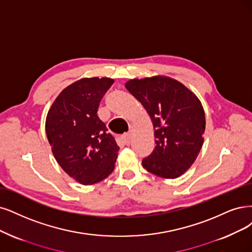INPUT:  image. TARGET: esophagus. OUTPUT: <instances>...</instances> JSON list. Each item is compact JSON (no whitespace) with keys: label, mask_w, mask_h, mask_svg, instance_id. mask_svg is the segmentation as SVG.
I'll list each match as a JSON object with an SVG mask.
<instances>
[{"label":"esophagus","mask_w":252,"mask_h":252,"mask_svg":"<svg viewBox=\"0 0 252 252\" xmlns=\"http://www.w3.org/2000/svg\"><path fill=\"white\" fill-rule=\"evenodd\" d=\"M121 138H123V141L126 145H128L132 141V135L131 134H125Z\"/></svg>","instance_id":"34e87169"}]
</instances>
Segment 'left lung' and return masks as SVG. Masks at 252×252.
<instances>
[{
  "label": "left lung",
  "mask_w": 252,
  "mask_h": 252,
  "mask_svg": "<svg viewBox=\"0 0 252 252\" xmlns=\"http://www.w3.org/2000/svg\"><path fill=\"white\" fill-rule=\"evenodd\" d=\"M126 88L152 118L156 146L142 160L148 172L176 179L187 171L201 150L206 116L198 97L168 77L134 79Z\"/></svg>",
  "instance_id": "left-lung-1"
}]
</instances>
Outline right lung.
<instances>
[{
  "label": "right lung",
  "instance_id": "right-lung-1",
  "mask_svg": "<svg viewBox=\"0 0 252 252\" xmlns=\"http://www.w3.org/2000/svg\"><path fill=\"white\" fill-rule=\"evenodd\" d=\"M114 83L84 78L67 86L48 112L45 132L56 161L72 179L92 185L114 170L119 147L97 116L99 102Z\"/></svg>",
  "mask_w": 252,
  "mask_h": 252
}]
</instances>
